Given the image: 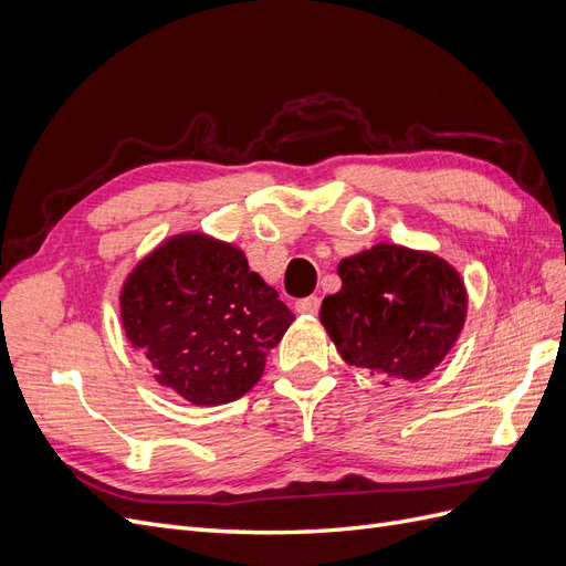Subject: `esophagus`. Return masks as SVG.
Here are the masks:
<instances>
[{
  "label": "esophagus",
  "mask_w": 566,
  "mask_h": 566,
  "mask_svg": "<svg viewBox=\"0 0 566 566\" xmlns=\"http://www.w3.org/2000/svg\"><path fill=\"white\" fill-rule=\"evenodd\" d=\"M295 310L300 312V314H306V316H316L318 314V310H321V300L318 297H304V300H300L297 304H295Z\"/></svg>",
  "instance_id": "obj_1"
}]
</instances>
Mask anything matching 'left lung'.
I'll use <instances>...</instances> for the list:
<instances>
[{"label": "left lung", "instance_id": "left-lung-1", "mask_svg": "<svg viewBox=\"0 0 566 566\" xmlns=\"http://www.w3.org/2000/svg\"><path fill=\"white\" fill-rule=\"evenodd\" d=\"M342 287L321 304V323L349 366L387 382H418L465 325L468 290L441 256L394 243L345 256Z\"/></svg>", "mask_w": 566, "mask_h": 566}]
</instances>
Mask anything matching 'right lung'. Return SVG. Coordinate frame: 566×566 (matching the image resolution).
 Listing matches in <instances>:
<instances>
[{
  "mask_svg": "<svg viewBox=\"0 0 566 566\" xmlns=\"http://www.w3.org/2000/svg\"><path fill=\"white\" fill-rule=\"evenodd\" d=\"M119 316L156 380L193 406L241 399L295 321L243 250L205 233L172 235L146 254L123 285Z\"/></svg>",
  "mask_w": 566,
  "mask_h": 566,
  "instance_id": "obj_1",
  "label": "right lung"
}]
</instances>
